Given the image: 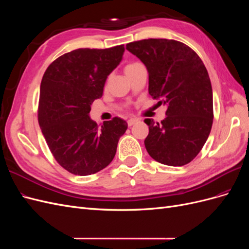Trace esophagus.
Here are the masks:
<instances>
[{
  "label": "esophagus",
  "mask_w": 249,
  "mask_h": 249,
  "mask_svg": "<svg viewBox=\"0 0 249 249\" xmlns=\"http://www.w3.org/2000/svg\"><path fill=\"white\" fill-rule=\"evenodd\" d=\"M137 122H138L137 119H135V118H131V119L127 120V125H129V126H132V125H134L135 124H136Z\"/></svg>",
  "instance_id": "1"
}]
</instances>
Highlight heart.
Returning a JSON list of instances; mask_svg holds the SVG:
<instances>
[{"label": "heart", "mask_w": 249, "mask_h": 249, "mask_svg": "<svg viewBox=\"0 0 249 249\" xmlns=\"http://www.w3.org/2000/svg\"><path fill=\"white\" fill-rule=\"evenodd\" d=\"M139 63H130V64H127L125 67H124V71H129V70H131V69H133V67H135L136 65H138Z\"/></svg>", "instance_id": "heart-1"}]
</instances>
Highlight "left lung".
Instances as JSON below:
<instances>
[{
  "instance_id": "left-lung-1",
  "label": "left lung",
  "mask_w": 249,
  "mask_h": 249,
  "mask_svg": "<svg viewBox=\"0 0 249 249\" xmlns=\"http://www.w3.org/2000/svg\"><path fill=\"white\" fill-rule=\"evenodd\" d=\"M148 71V93L167 106L161 124L146 118L149 156L168 166H183L198 155L213 124V91L201 59L185 43L149 38L127 43Z\"/></svg>"
}]
</instances>
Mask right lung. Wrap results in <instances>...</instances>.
Masks as SVG:
<instances>
[{
	"instance_id": "add662e5",
	"label": "right lung",
	"mask_w": 249,
	"mask_h": 249,
	"mask_svg": "<svg viewBox=\"0 0 249 249\" xmlns=\"http://www.w3.org/2000/svg\"><path fill=\"white\" fill-rule=\"evenodd\" d=\"M124 52V44L78 49L57 58L43 74L38 123L56 161L72 175L89 176L107 167L127 129L119 117L99 126L89 116Z\"/></svg>"
}]
</instances>
